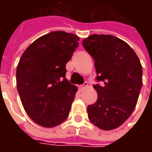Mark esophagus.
<instances>
[{"mask_svg":"<svg viewBox=\"0 0 152 152\" xmlns=\"http://www.w3.org/2000/svg\"><path fill=\"white\" fill-rule=\"evenodd\" d=\"M87 86H88V83H87V82H85L84 85L80 86V90H81V91L85 90V89H86V88H87Z\"/></svg>","mask_w":152,"mask_h":152,"instance_id":"esophagus-1","label":"esophagus"}]
</instances>
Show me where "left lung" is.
I'll use <instances>...</instances> for the list:
<instances>
[{
	"label": "left lung",
	"mask_w": 152,
	"mask_h": 152,
	"mask_svg": "<svg viewBox=\"0 0 152 152\" xmlns=\"http://www.w3.org/2000/svg\"><path fill=\"white\" fill-rule=\"evenodd\" d=\"M82 44L95 60L98 99L87 107L89 119L102 130L118 128L137 104L142 87V66L125 41L111 34H92Z\"/></svg>",
	"instance_id": "8db88e82"
}]
</instances>
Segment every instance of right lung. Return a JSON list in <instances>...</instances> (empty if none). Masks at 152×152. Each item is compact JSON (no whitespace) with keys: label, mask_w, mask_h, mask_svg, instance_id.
Here are the masks:
<instances>
[{"label":"right lung","mask_w":152,"mask_h":152,"mask_svg":"<svg viewBox=\"0 0 152 152\" xmlns=\"http://www.w3.org/2000/svg\"><path fill=\"white\" fill-rule=\"evenodd\" d=\"M79 37L53 31L35 39L17 67V88L23 107L39 125L53 128L67 119L78 88L66 76V64Z\"/></svg>","instance_id":"right-lung-1"}]
</instances>
